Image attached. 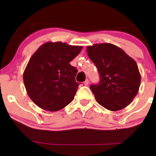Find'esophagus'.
<instances>
[{
    "instance_id": "34e87169",
    "label": "esophagus",
    "mask_w": 156,
    "mask_h": 156,
    "mask_svg": "<svg viewBox=\"0 0 156 156\" xmlns=\"http://www.w3.org/2000/svg\"><path fill=\"white\" fill-rule=\"evenodd\" d=\"M84 84L86 85V86H87V85H88V84H89V80H85L84 82Z\"/></svg>"
}]
</instances>
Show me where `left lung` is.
Masks as SVG:
<instances>
[{
    "instance_id": "obj_1",
    "label": "left lung",
    "mask_w": 156,
    "mask_h": 156,
    "mask_svg": "<svg viewBox=\"0 0 156 156\" xmlns=\"http://www.w3.org/2000/svg\"><path fill=\"white\" fill-rule=\"evenodd\" d=\"M87 51L100 76L99 84L90 86L98 103L113 112L131 104L141 80L136 61L122 49L111 43L87 46Z\"/></svg>"
}]
</instances>
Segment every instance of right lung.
I'll return each instance as SVG.
<instances>
[{"label": "right lung", "instance_id": "right-lung-1", "mask_svg": "<svg viewBox=\"0 0 156 156\" xmlns=\"http://www.w3.org/2000/svg\"><path fill=\"white\" fill-rule=\"evenodd\" d=\"M82 49L65 42H48L33 55L23 73V82L37 106L57 112L73 101L80 84L75 81L77 69L69 62Z\"/></svg>", "mask_w": 156, "mask_h": 156}]
</instances>
